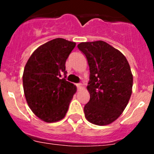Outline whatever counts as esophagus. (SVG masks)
I'll return each instance as SVG.
<instances>
[{
    "instance_id": "1",
    "label": "esophagus",
    "mask_w": 154,
    "mask_h": 154,
    "mask_svg": "<svg viewBox=\"0 0 154 154\" xmlns=\"http://www.w3.org/2000/svg\"><path fill=\"white\" fill-rule=\"evenodd\" d=\"M77 88H79V89H80L81 88H83V85H82L81 83H77Z\"/></svg>"
}]
</instances>
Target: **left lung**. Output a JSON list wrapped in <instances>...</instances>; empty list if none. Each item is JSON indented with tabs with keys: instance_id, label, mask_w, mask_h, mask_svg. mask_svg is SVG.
<instances>
[{
	"instance_id": "8db88e82",
	"label": "left lung",
	"mask_w": 154,
	"mask_h": 154,
	"mask_svg": "<svg viewBox=\"0 0 154 154\" xmlns=\"http://www.w3.org/2000/svg\"><path fill=\"white\" fill-rule=\"evenodd\" d=\"M86 57L90 77L87 89L90 100L84 106L90 123L109 125L122 115L133 88V74L124 54L103 41L77 45Z\"/></svg>"
}]
</instances>
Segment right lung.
Masks as SVG:
<instances>
[{"mask_svg": "<svg viewBox=\"0 0 154 154\" xmlns=\"http://www.w3.org/2000/svg\"><path fill=\"white\" fill-rule=\"evenodd\" d=\"M75 45L62 38L51 40L32 53L24 67L23 87L27 104L37 117L48 123L66 116L77 91L73 83L60 79L67 73L66 60Z\"/></svg>", "mask_w": 154, "mask_h": 154, "instance_id": "obj_1", "label": "right lung"}]
</instances>
